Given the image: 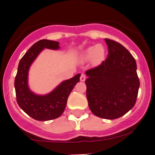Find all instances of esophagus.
<instances>
[{
    "label": "esophagus",
    "instance_id": "esophagus-1",
    "mask_svg": "<svg viewBox=\"0 0 155 155\" xmlns=\"http://www.w3.org/2000/svg\"><path fill=\"white\" fill-rule=\"evenodd\" d=\"M85 79H86V76H85V75L81 74V76H80V80L82 81V82H84V81L85 80Z\"/></svg>",
    "mask_w": 155,
    "mask_h": 155
}]
</instances>
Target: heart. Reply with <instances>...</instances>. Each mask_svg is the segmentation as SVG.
<instances>
[{"label": "heart", "instance_id": "obj_1", "mask_svg": "<svg viewBox=\"0 0 155 155\" xmlns=\"http://www.w3.org/2000/svg\"><path fill=\"white\" fill-rule=\"evenodd\" d=\"M105 49L102 45L91 46L83 51L82 54V61L91 60V64L94 66H98L104 60Z\"/></svg>", "mask_w": 155, "mask_h": 155}]
</instances>
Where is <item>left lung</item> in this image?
Masks as SVG:
<instances>
[{
    "instance_id": "8db88e82",
    "label": "left lung",
    "mask_w": 155,
    "mask_h": 155,
    "mask_svg": "<svg viewBox=\"0 0 155 155\" xmlns=\"http://www.w3.org/2000/svg\"><path fill=\"white\" fill-rule=\"evenodd\" d=\"M108 56L100 65L85 72L86 97L91 112L98 117L119 118L134 107L139 79L136 60L127 48L105 38Z\"/></svg>"
}]
</instances>
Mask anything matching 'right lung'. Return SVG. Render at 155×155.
<instances>
[{"label":"right lung","instance_id":"add662e5","mask_svg":"<svg viewBox=\"0 0 155 155\" xmlns=\"http://www.w3.org/2000/svg\"><path fill=\"white\" fill-rule=\"evenodd\" d=\"M44 48H59L58 41L42 39L35 43L21 58L15 77L16 101L21 109L33 119L47 121L56 119L63 114L70 92L79 82L80 74L64 81L53 91L46 95H37L28 86V72L30 65Z\"/></svg>","mask_w":155,"mask_h":155}]
</instances>
